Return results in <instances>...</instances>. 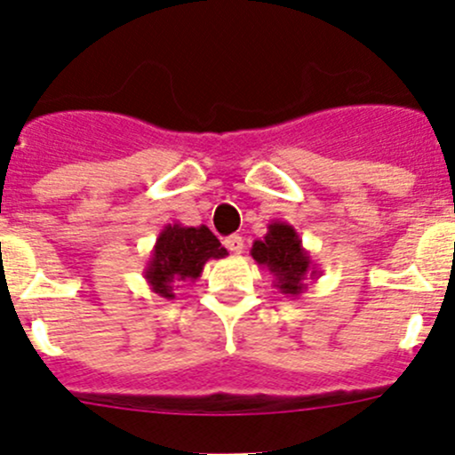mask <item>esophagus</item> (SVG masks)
Instances as JSON below:
<instances>
[{"mask_svg": "<svg viewBox=\"0 0 455 455\" xmlns=\"http://www.w3.org/2000/svg\"><path fill=\"white\" fill-rule=\"evenodd\" d=\"M224 246H227L233 255H240L243 251V240L240 235H228L227 240H224Z\"/></svg>", "mask_w": 455, "mask_h": 455, "instance_id": "1", "label": "esophagus"}]
</instances>
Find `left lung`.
<instances>
[{
  "label": "left lung",
  "mask_w": 455,
  "mask_h": 455,
  "mask_svg": "<svg viewBox=\"0 0 455 455\" xmlns=\"http://www.w3.org/2000/svg\"><path fill=\"white\" fill-rule=\"evenodd\" d=\"M251 255L257 266L275 276V288L285 296H300L307 290V281H315L320 275L303 240L288 222L275 220L267 224L264 240L252 242Z\"/></svg>",
  "instance_id": "obj_1"
}]
</instances>
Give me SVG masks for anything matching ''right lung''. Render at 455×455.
<instances>
[{
  "label": "right lung",
  "mask_w": 455,
  "mask_h": 455,
  "mask_svg": "<svg viewBox=\"0 0 455 455\" xmlns=\"http://www.w3.org/2000/svg\"><path fill=\"white\" fill-rule=\"evenodd\" d=\"M227 255V248L204 224H165L143 267V279L155 294L172 300L176 299L174 285L179 288L185 281H196L209 259H222Z\"/></svg>",
  "instance_id": "add662e5"
}]
</instances>
